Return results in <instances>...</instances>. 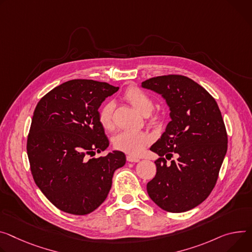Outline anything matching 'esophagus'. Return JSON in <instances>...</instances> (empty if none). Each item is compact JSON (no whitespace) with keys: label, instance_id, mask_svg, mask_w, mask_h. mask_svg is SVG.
I'll return each instance as SVG.
<instances>
[{"label":"esophagus","instance_id":"34e87169","mask_svg":"<svg viewBox=\"0 0 252 252\" xmlns=\"http://www.w3.org/2000/svg\"><path fill=\"white\" fill-rule=\"evenodd\" d=\"M126 159H127V162H130V163H138L140 161L139 158H135V157L130 156V155L126 156Z\"/></svg>","mask_w":252,"mask_h":252}]
</instances>
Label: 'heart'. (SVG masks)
I'll list each match as a JSON object with an SVG mask.
<instances>
[{"mask_svg": "<svg viewBox=\"0 0 252 252\" xmlns=\"http://www.w3.org/2000/svg\"><path fill=\"white\" fill-rule=\"evenodd\" d=\"M124 97L144 116H148L154 108V102L152 98L139 87H128L125 91ZM113 110L114 103L112 101H107L100 107L98 111V122L102 128L105 130H111L114 126ZM149 121L152 124H156L159 121V116L158 114H154ZM152 141V134L147 131L125 130L114 136L112 144L117 150L135 156L139 155Z\"/></svg>", "mask_w": 252, "mask_h": 252, "instance_id": "b5f03b06", "label": "heart"}]
</instances>
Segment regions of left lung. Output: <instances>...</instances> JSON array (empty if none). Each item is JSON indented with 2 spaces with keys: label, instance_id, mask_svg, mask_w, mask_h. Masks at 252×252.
<instances>
[{
  "label": "left lung",
  "instance_id": "1",
  "mask_svg": "<svg viewBox=\"0 0 252 252\" xmlns=\"http://www.w3.org/2000/svg\"><path fill=\"white\" fill-rule=\"evenodd\" d=\"M162 94L172 121L151 151L157 174L147 184L150 198L165 211L195 208L212 192L227 152V132L214 97L194 80L178 74L157 76L142 82ZM177 155L169 165L165 158Z\"/></svg>",
  "mask_w": 252,
  "mask_h": 252
}]
</instances>
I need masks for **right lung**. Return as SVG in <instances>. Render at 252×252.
<instances>
[{
	"label": "right lung",
	"instance_id": "add662e5",
	"mask_svg": "<svg viewBox=\"0 0 252 252\" xmlns=\"http://www.w3.org/2000/svg\"><path fill=\"white\" fill-rule=\"evenodd\" d=\"M120 87L90 79L64 82L45 94L33 113L27 154L36 185L59 210L86 215L106 199L126 155L104 151L108 139L98 107Z\"/></svg>",
	"mask_w": 252,
	"mask_h": 252
}]
</instances>
